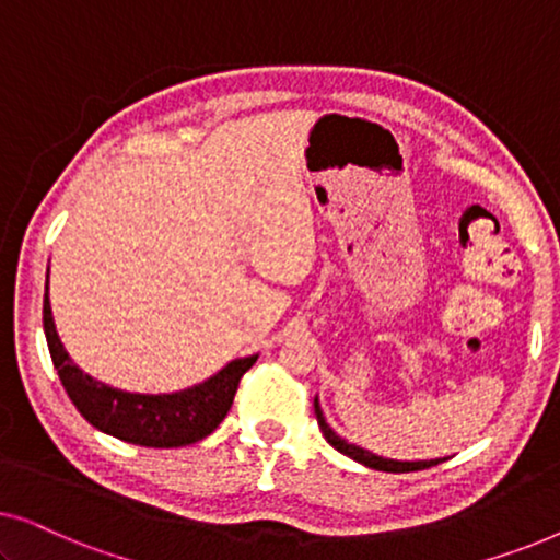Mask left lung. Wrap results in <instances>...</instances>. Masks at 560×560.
Returning a JSON list of instances; mask_svg holds the SVG:
<instances>
[{
	"label": "left lung",
	"instance_id": "left-lung-1",
	"mask_svg": "<svg viewBox=\"0 0 560 560\" xmlns=\"http://www.w3.org/2000/svg\"><path fill=\"white\" fill-rule=\"evenodd\" d=\"M313 408H316V420L320 425V433H324V439L331 443V446L339 451V454L354 458V462L370 466V469H377V471H393V474H402V471H420V469H431V466L446 462V458H431V462H395V458H382L377 454H372V451L366 448H359L354 443L343 441L341 435L334 433V428L326 423L324 418V410H320L318 405V397L313 400Z\"/></svg>",
	"mask_w": 560,
	"mask_h": 560
}]
</instances>
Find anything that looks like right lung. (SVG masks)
I'll use <instances>...</instances> for the list:
<instances>
[{"instance_id": "right-lung-1", "label": "right lung", "mask_w": 560, "mask_h": 560, "mask_svg": "<svg viewBox=\"0 0 560 560\" xmlns=\"http://www.w3.org/2000/svg\"><path fill=\"white\" fill-rule=\"evenodd\" d=\"M43 328L50 359L75 410L91 425L114 439L148 448H178L206 439L232 408L242 374L257 362V354L234 359L201 385L171 395H140L109 387L79 370L58 339L50 298H43Z\"/></svg>"}]
</instances>
